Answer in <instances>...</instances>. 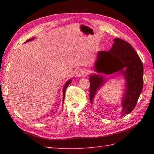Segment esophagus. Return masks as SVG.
<instances>
[{
  "mask_svg": "<svg viewBox=\"0 0 154 154\" xmlns=\"http://www.w3.org/2000/svg\"><path fill=\"white\" fill-rule=\"evenodd\" d=\"M84 75H85V71L83 69H78L76 71V73H75V76L77 77H81Z\"/></svg>",
  "mask_w": 154,
  "mask_h": 154,
  "instance_id": "obj_1",
  "label": "esophagus"
}]
</instances>
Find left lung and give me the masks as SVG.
<instances>
[{
  "label": "left lung",
  "mask_w": 154,
  "mask_h": 154,
  "mask_svg": "<svg viewBox=\"0 0 154 154\" xmlns=\"http://www.w3.org/2000/svg\"><path fill=\"white\" fill-rule=\"evenodd\" d=\"M109 51H99L94 69L97 74L89 75L90 101L93 104L98 90L102 87L109 78L98 73L120 75L124 77L125 89L122 97V116L134 109L142 93L143 84V66L142 61L132 45L119 38L114 40Z\"/></svg>",
  "instance_id": "left-lung-1"
}]
</instances>
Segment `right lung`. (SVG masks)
<instances>
[{
  "instance_id": "add662e5",
  "label": "right lung",
  "mask_w": 154,
  "mask_h": 154,
  "mask_svg": "<svg viewBox=\"0 0 154 154\" xmlns=\"http://www.w3.org/2000/svg\"><path fill=\"white\" fill-rule=\"evenodd\" d=\"M34 39V38H32L30 39V40H28L26 42H25V43H26V42H29V41L33 40ZM71 81H72V80H71V79L68 80V81H67V82L65 83V85H64V87H63V104L64 99H65V91H66V89H67V87H68L69 85V84L71 83Z\"/></svg>"
}]
</instances>
